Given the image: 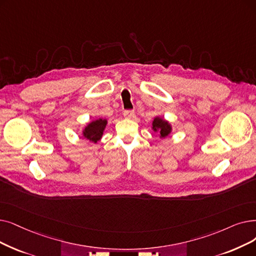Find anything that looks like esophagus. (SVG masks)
Segmentation results:
<instances>
[{
	"instance_id": "34e87169",
	"label": "esophagus",
	"mask_w": 256,
	"mask_h": 256,
	"mask_svg": "<svg viewBox=\"0 0 256 256\" xmlns=\"http://www.w3.org/2000/svg\"><path fill=\"white\" fill-rule=\"evenodd\" d=\"M134 110H126L124 112V116L126 117V118H132V117H134Z\"/></svg>"
}]
</instances>
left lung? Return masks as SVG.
<instances>
[{"mask_svg":"<svg viewBox=\"0 0 256 256\" xmlns=\"http://www.w3.org/2000/svg\"><path fill=\"white\" fill-rule=\"evenodd\" d=\"M152 130L154 132H158L160 136L162 138H164L170 134L172 130V128L168 121H165V120L157 117V118H154V120L152 122Z\"/></svg>","mask_w":256,"mask_h":256,"instance_id":"obj_1","label":"left lung"}]
</instances>
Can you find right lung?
<instances>
[{
  "label": "right lung",
  "instance_id": "1",
  "mask_svg": "<svg viewBox=\"0 0 256 256\" xmlns=\"http://www.w3.org/2000/svg\"><path fill=\"white\" fill-rule=\"evenodd\" d=\"M106 126V120L98 119L96 121H93L91 124H88L84 128V136L88 140L97 142L102 138Z\"/></svg>",
  "mask_w": 256,
  "mask_h": 256
}]
</instances>
